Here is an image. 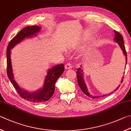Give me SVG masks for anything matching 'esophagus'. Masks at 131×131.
I'll use <instances>...</instances> for the list:
<instances>
[{"instance_id": "obj_1", "label": "esophagus", "mask_w": 131, "mask_h": 131, "mask_svg": "<svg viewBox=\"0 0 131 131\" xmlns=\"http://www.w3.org/2000/svg\"><path fill=\"white\" fill-rule=\"evenodd\" d=\"M72 68V66L71 65V63L69 62L66 63L65 66V68L66 69H71Z\"/></svg>"}]
</instances>
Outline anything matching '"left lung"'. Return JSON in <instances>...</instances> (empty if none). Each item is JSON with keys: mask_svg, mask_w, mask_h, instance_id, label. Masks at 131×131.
<instances>
[{"mask_svg": "<svg viewBox=\"0 0 131 131\" xmlns=\"http://www.w3.org/2000/svg\"><path fill=\"white\" fill-rule=\"evenodd\" d=\"M114 32H115V41L117 43H118V45H119L120 47V48L122 49L123 54H124V56H125L126 63H127V52H126V50H125L124 43L123 38L122 37V35H121L118 32L116 31H115V30H114ZM82 72H83V70L81 69L80 68L77 69V72H76V74H77V80H78V85H79V86L81 88V89L82 90V92L84 93L85 94H86V96H88L89 97H91L92 99H97V98H99V97H97V96L94 97V96H91V95H90L89 93L88 92V91L87 88H86V84H85V83L84 78H83L84 76H83ZM123 78H124V77L122 78V81H121V83H122L123 81ZM119 86H120V85L115 90H114L113 92H112L111 93H112L113 92L116 91V90H117L118 88H119ZM111 93H109L108 94L109 95ZM107 95H108V94L103 95V96H103V97L105 96H107Z\"/></svg>", "mask_w": 131, "mask_h": 131, "instance_id": "1", "label": "left lung"}]
</instances>
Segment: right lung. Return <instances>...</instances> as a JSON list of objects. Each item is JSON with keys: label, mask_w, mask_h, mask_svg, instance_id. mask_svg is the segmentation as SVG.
Listing matches in <instances>:
<instances>
[{"label": "right lung", "mask_w": 131, "mask_h": 131, "mask_svg": "<svg viewBox=\"0 0 131 131\" xmlns=\"http://www.w3.org/2000/svg\"><path fill=\"white\" fill-rule=\"evenodd\" d=\"M40 30L41 27L38 26H27L23 28L11 40L7 49V72L8 78L21 97L35 103L47 101L53 96L55 91L56 81L64 72V65L62 63L49 69L45 78L43 86L42 88L37 92L26 91L20 88L14 80L11 61V49L25 38L36 35L40 31Z\"/></svg>", "instance_id": "right-lung-1"}]
</instances>
